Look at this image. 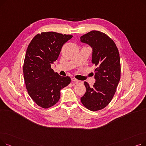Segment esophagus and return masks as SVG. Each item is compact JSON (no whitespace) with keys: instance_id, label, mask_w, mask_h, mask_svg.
<instances>
[{"instance_id":"obj_1","label":"esophagus","mask_w":146,"mask_h":146,"mask_svg":"<svg viewBox=\"0 0 146 146\" xmlns=\"http://www.w3.org/2000/svg\"><path fill=\"white\" fill-rule=\"evenodd\" d=\"M72 80L73 82H78L79 81V80L76 79L74 78H72Z\"/></svg>"}]
</instances>
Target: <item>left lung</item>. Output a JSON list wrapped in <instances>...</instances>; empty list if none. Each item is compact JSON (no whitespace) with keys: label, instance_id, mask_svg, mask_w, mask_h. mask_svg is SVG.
Masks as SVG:
<instances>
[{"label":"left lung","instance_id":"obj_1","mask_svg":"<svg viewBox=\"0 0 146 146\" xmlns=\"http://www.w3.org/2000/svg\"><path fill=\"white\" fill-rule=\"evenodd\" d=\"M80 40L92 47V63L96 66V82L92 87L84 82L86 92L80 100L85 108L96 111L108 106L116 92L121 78L119 51L110 36L98 31L82 35Z\"/></svg>","mask_w":146,"mask_h":146}]
</instances>
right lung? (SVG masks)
Here are the masks:
<instances>
[{"mask_svg":"<svg viewBox=\"0 0 146 146\" xmlns=\"http://www.w3.org/2000/svg\"><path fill=\"white\" fill-rule=\"evenodd\" d=\"M73 35L56 32L36 34L28 46L23 66L24 81L29 95L39 106L47 109L58 102L60 90L71 82L51 68L63 45Z\"/></svg>","mask_w":146,"mask_h":146,"instance_id":"add662e5","label":"right lung"}]
</instances>
